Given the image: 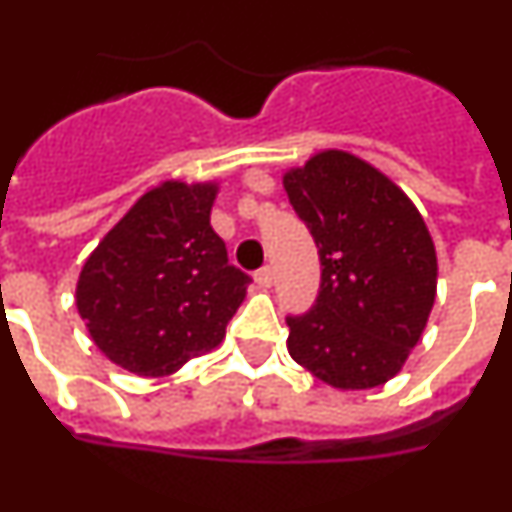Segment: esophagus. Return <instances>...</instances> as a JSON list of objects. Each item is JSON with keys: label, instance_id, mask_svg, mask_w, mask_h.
Instances as JSON below:
<instances>
[{"label": "esophagus", "instance_id": "34e87169", "mask_svg": "<svg viewBox=\"0 0 512 512\" xmlns=\"http://www.w3.org/2000/svg\"><path fill=\"white\" fill-rule=\"evenodd\" d=\"M255 283L260 285V288H270L272 285V267L270 265L260 267V270L255 272Z\"/></svg>", "mask_w": 512, "mask_h": 512}]
</instances>
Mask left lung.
Wrapping results in <instances>:
<instances>
[{"mask_svg": "<svg viewBox=\"0 0 512 512\" xmlns=\"http://www.w3.org/2000/svg\"><path fill=\"white\" fill-rule=\"evenodd\" d=\"M313 234L321 288L288 315V351L336 389H374L417 346L437 290V255L422 214L391 179L346 151L315 154L283 179Z\"/></svg>", "mask_w": 512, "mask_h": 512, "instance_id": "left-lung-1", "label": "left lung"}]
</instances>
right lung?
I'll return each mask as SVG.
<instances>
[{
  "label": "right lung",
  "mask_w": 512,
  "mask_h": 512,
  "mask_svg": "<svg viewBox=\"0 0 512 512\" xmlns=\"http://www.w3.org/2000/svg\"><path fill=\"white\" fill-rule=\"evenodd\" d=\"M214 184L146 191L85 260L75 303L113 364L164 376L217 346L250 275L209 224Z\"/></svg>",
  "instance_id": "1"
}]
</instances>
